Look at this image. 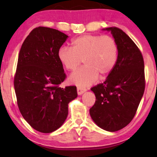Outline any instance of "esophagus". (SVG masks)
Listing matches in <instances>:
<instances>
[{
	"label": "esophagus",
	"instance_id": "esophagus-1",
	"mask_svg": "<svg viewBox=\"0 0 157 157\" xmlns=\"http://www.w3.org/2000/svg\"><path fill=\"white\" fill-rule=\"evenodd\" d=\"M86 91V89L83 87H77V93H78V95H81V94L84 93V92Z\"/></svg>",
	"mask_w": 157,
	"mask_h": 157
}]
</instances>
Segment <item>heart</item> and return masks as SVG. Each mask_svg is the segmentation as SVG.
Masks as SVG:
<instances>
[{"label": "heart", "instance_id": "obj_1", "mask_svg": "<svg viewBox=\"0 0 157 157\" xmlns=\"http://www.w3.org/2000/svg\"><path fill=\"white\" fill-rule=\"evenodd\" d=\"M72 48L63 46L58 52L59 61L73 71L83 61L86 65L71 75L69 81L78 86H88L110 74L117 62L119 46L108 35L84 34L72 40Z\"/></svg>", "mask_w": 157, "mask_h": 157}]
</instances>
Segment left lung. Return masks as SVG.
I'll use <instances>...</instances> for the list:
<instances>
[{"mask_svg":"<svg viewBox=\"0 0 157 157\" xmlns=\"http://www.w3.org/2000/svg\"><path fill=\"white\" fill-rule=\"evenodd\" d=\"M119 46L117 62L104 83L92 87L96 101L90 109L94 121L103 129L117 132L132 121L145 89L144 62L141 51L117 27L106 29Z\"/></svg>","mask_w":157,"mask_h":157,"instance_id":"1","label":"left lung"}]
</instances>
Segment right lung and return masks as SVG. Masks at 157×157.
Here are the masks:
<instances>
[{
    "label": "right lung",
    "mask_w": 157,
    "mask_h": 157,
    "mask_svg": "<svg viewBox=\"0 0 157 157\" xmlns=\"http://www.w3.org/2000/svg\"><path fill=\"white\" fill-rule=\"evenodd\" d=\"M68 38L56 29L36 27L19 52L14 76L17 104L38 132L51 133L61 127L67 118L68 103L77 97L76 86H59L66 75L58 52Z\"/></svg>",
    "instance_id": "obj_1"
}]
</instances>
